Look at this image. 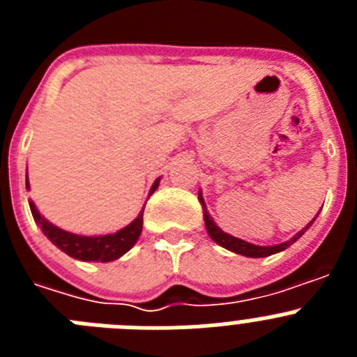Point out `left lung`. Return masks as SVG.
I'll return each mask as SVG.
<instances>
[{
  "mask_svg": "<svg viewBox=\"0 0 357 357\" xmlns=\"http://www.w3.org/2000/svg\"><path fill=\"white\" fill-rule=\"evenodd\" d=\"M198 200H200L202 207H204V222H206L207 234L211 236V239H213L214 243H218L220 247L227 248V250H230V252H234V254L245 255V257H268V255L279 254V252L286 250L288 247H291L296 239H301L302 236L305 234V230L313 225L314 220H317V216H318L317 214V216H314L313 220H311V222L304 227V229L298 230V232H296L291 239H288V241L279 243V245H268L266 247V245H254V243H248V241H245V239L234 238V236H230V234H227V232H223V230L220 229L216 223H214V220L211 218V214L207 213L206 202H204V198H202L200 193H198Z\"/></svg>",
  "mask_w": 357,
  "mask_h": 357,
  "instance_id": "obj_1",
  "label": "left lung"
}]
</instances>
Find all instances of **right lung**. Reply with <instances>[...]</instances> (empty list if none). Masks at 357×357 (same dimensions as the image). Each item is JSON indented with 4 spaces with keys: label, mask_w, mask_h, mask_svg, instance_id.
I'll use <instances>...</instances> for the list:
<instances>
[{
    "label": "right lung",
    "mask_w": 357,
    "mask_h": 357,
    "mask_svg": "<svg viewBox=\"0 0 357 357\" xmlns=\"http://www.w3.org/2000/svg\"><path fill=\"white\" fill-rule=\"evenodd\" d=\"M160 176L155 178L153 185L150 188V195L159 188ZM26 189H30V182H28V173H26ZM30 204L31 216L36 220L37 225L40 227V230L44 232V236L50 239V241L55 245L56 248H61L64 254H68L69 257L78 261H94V263H110V261L119 259L121 255L127 254L132 247H134L137 239L141 236V230H143V213L144 207L141 209V213L137 214L134 222L128 223L127 227H123L121 230L114 232V234H105V236H82L75 234V232H68V230L61 229V227L53 225L50 220L40 214V211L37 209L33 202H28Z\"/></svg>",
    "instance_id": "add662e5"
}]
</instances>
